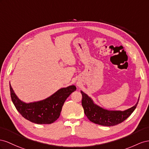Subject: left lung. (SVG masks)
I'll return each instance as SVG.
<instances>
[{
	"label": "left lung",
	"mask_w": 149,
	"mask_h": 149,
	"mask_svg": "<svg viewBox=\"0 0 149 149\" xmlns=\"http://www.w3.org/2000/svg\"><path fill=\"white\" fill-rule=\"evenodd\" d=\"M82 95V105L87 117L94 124L104 126H113L120 124L132 114L138 104L140 95L136 104L130 109L121 110H109L100 107L86 93L80 91Z\"/></svg>",
	"instance_id": "left-lung-1"
}]
</instances>
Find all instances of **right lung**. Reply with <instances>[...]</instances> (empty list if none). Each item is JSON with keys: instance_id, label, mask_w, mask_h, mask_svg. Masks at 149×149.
Listing matches in <instances>:
<instances>
[{"instance_id": "1", "label": "right lung", "mask_w": 149, "mask_h": 149, "mask_svg": "<svg viewBox=\"0 0 149 149\" xmlns=\"http://www.w3.org/2000/svg\"><path fill=\"white\" fill-rule=\"evenodd\" d=\"M75 86L61 88L44 100L25 103L16 95L10 84L12 101L25 119L37 124H50L57 120L65 100L76 90Z\"/></svg>"}]
</instances>
